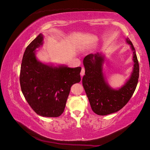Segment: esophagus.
<instances>
[{
	"label": "esophagus",
	"mask_w": 150,
	"mask_h": 150,
	"mask_svg": "<svg viewBox=\"0 0 150 150\" xmlns=\"http://www.w3.org/2000/svg\"><path fill=\"white\" fill-rule=\"evenodd\" d=\"M84 74H85V68L82 67V69H81V75L83 76Z\"/></svg>",
	"instance_id": "34e87169"
}]
</instances>
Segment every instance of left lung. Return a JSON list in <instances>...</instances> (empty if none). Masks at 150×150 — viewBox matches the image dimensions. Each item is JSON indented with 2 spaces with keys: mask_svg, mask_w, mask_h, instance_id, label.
Here are the masks:
<instances>
[{
  "mask_svg": "<svg viewBox=\"0 0 150 150\" xmlns=\"http://www.w3.org/2000/svg\"><path fill=\"white\" fill-rule=\"evenodd\" d=\"M127 42L133 51L134 69L129 80L119 89L111 88L105 81L102 69L104 56L102 54H91L83 59L86 75L83 76L82 84L91 109L96 114L105 116L117 112L128 102L136 88L139 62L133 44L128 39Z\"/></svg>",
  "mask_w": 150,
  "mask_h": 150,
  "instance_id": "left-lung-1",
  "label": "left lung"
}]
</instances>
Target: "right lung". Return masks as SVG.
<instances>
[{"label":"right lung","mask_w":150,"mask_h":150,"mask_svg":"<svg viewBox=\"0 0 150 150\" xmlns=\"http://www.w3.org/2000/svg\"><path fill=\"white\" fill-rule=\"evenodd\" d=\"M43 40L40 34L26 48L20 68V87L36 114L59 117L64 112L71 86L81 81V67H56L38 61L35 50L43 45Z\"/></svg>","instance_id":"add662e5"}]
</instances>
